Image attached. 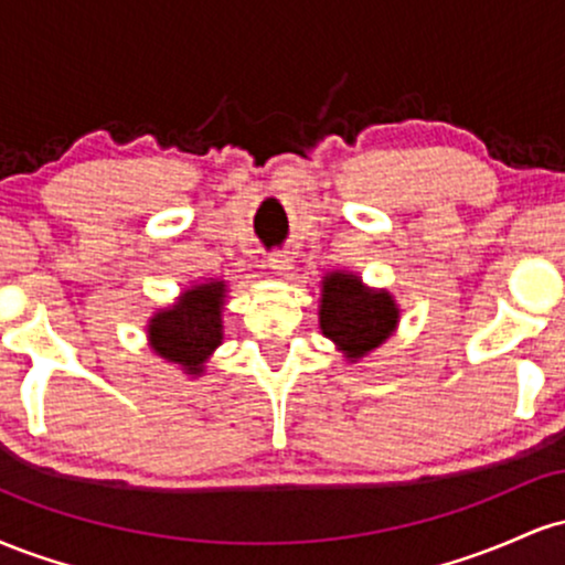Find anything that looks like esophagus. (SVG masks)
<instances>
[{"label":"esophagus","mask_w":565,"mask_h":565,"mask_svg":"<svg viewBox=\"0 0 565 565\" xmlns=\"http://www.w3.org/2000/svg\"><path fill=\"white\" fill-rule=\"evenodd\" d=\"M268 263H270V268H274L276 274H281V276H287L291 270V255H289V252H274V255L268 257Z\"/></svg>","instance_id":"esophagus-1"}]
</instances>
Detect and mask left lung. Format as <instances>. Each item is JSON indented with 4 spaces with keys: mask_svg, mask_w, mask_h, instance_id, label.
I'll use <instances>...</instances> for the list:
<instances>
[{
    "mask_svg": "<svg viewBox=\"0 0 565 565\" xmlns=\"http://www.w3.org/2000/svg\"><path fill=\"white\" fill-rule=\"evenodd\" d=\"M395 323L398 308L387 291L364 289L359 278L345 274H334L323 281L321 329L345 350L348 359H361L382 345Z\"/></svg>",
    "mask_w": 565,
    "mask_h": 565,
    "instance_id": "8db88e82",
    "label": "left lung"
}]
</instances>
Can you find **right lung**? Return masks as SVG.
I'll use <instances>...</instances> for the list:
<instances>
[{
  "mask_svg": "<svg viewBox=\"0 0 565 565\" xmlns=\"http://www.w3.org/2000/svg\"><path fill=\"white\" fill-rule=\"evenodd\" d=\"M225 284H201L188 289L183 300L151 319L148 337L161 359L185 366L188 374H201V364L223 340L220 305Z\"/></svg>",
  "mask_w": 565,
  "mask_h": 565,
  "instance_id": "right-lung-1",
  "label": "right lung"
}]
</instances>
